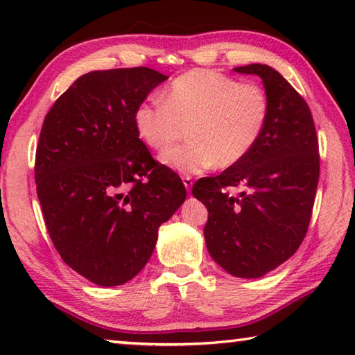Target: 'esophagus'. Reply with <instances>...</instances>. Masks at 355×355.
I'll return each mask as SVG.
<instances>
[{
	"mask_svg": "<svg viewBox=\"0 0 355 355\" xmlns=\"http://www.w3.org/2000/svg\"><path fill=\"white\" fill-rule=\"evenodd\" d=\"M183 184H184L186 191L191 192V188H192V177H189V175H184V177H183Z\"/></svg>",
	"mask_w": 355,
	"mask_h": 355,
	"instance_id": "1",
	"label": "esophagus"
}]
</instances>
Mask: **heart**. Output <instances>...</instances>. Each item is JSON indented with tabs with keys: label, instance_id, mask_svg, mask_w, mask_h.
Segmentation results:
<instances>
[{
	"label": "heart",
	"instance_id": "obj_1",
	"mask_svg": "<svg viewBox=\"0 0 355 355\" xmlns=\"http://www.w3.org/2000/svg\"><path fill=\"white\" fill-rule=\"evenodd\" d=\"M271 117V100L258 84H244L216 70L197 69L175 78L163 101L136 106L133 122L148 148L163 152L188 128L189 142L161 155L180 173L228 169L254 152Z\"/></svg>",
	"mask_w": 355,
	"mask_h": 355
}]
</instances>
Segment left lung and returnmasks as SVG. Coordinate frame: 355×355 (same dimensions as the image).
<instances>
[{
	"mask_svg": "<svg viewBox=\"0 0 355 355\" xmlns=\"http://www.w3.org/2000/svg\"><path fill=\"white\" fill-rule=\"evenodd\" d=\"M235 71L261 78L271 100L269 123L248 158L200 178L192 196L208 209L203 235L213 260L235 277L258 279L293 257L307 235L320 148L309 105L277 70L250 64Z\"/></svg>",
	"mask_w": 355,
	"mask_h": 355,
	"instance_id": "8db88e82",
	"label": "left lung"
}]
</instances>
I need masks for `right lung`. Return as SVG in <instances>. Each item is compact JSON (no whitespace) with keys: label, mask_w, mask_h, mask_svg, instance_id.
Returning a JSON list of instances; mask_svg holds the SVG:
<instances>
[{"label":"right lung","mask_w":355,"mask_h":355,"mask_svg":"<svg viewBox=\"0 0 355 355\" xmlns=\"http://www.w3.org/2000/svg\"><path fill=\"white\" fill-rule=\"evenodd\" d=\"M166 80L147 67L89 71L42 125L34 173L46 230L65 264L95 285L139 274L159 225L186 199L182 180L156 163L133 122L136 106Z\"/></svg>","instance_id":"right-lung-1"}]
</instances>
